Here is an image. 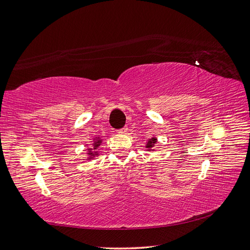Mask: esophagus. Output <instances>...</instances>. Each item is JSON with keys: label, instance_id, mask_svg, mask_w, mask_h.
I'll list each match as a JSON object with an SVG mask.
<instances>
[{"label": "esophagus", "instance_id": "1", "mask_svg": "<svg viewBox=\"0 0 250 250\" xmlns=\"http://www.w3.org/2000/svg\"><path fill=\"white\" fill-rule=\"evenodd\" d=\"M127 130H129V129H127V126H124L123 127V129H120V130H118V134H126V132H127Z\"/></svg>", "mask_w": 250, "mask_h": 250}]
</instances>
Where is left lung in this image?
Wrapping results in <instances>:
<instances>
[{
  "label": "left lung",
  "mask_w": 250,
  "mask_h": 250,
  "mask_svg": "<svg viewBox=\"0 0 250 250\" xmlns=\"http://www.w3.org/2000/svg\"><path fill=\"white\" fill-rule=\"evenodd\" d=\"M156 142H157V138H156V137H153V138H151V139H148L147 142H146V148H147L148 151H151V149L153 148V146H155Z\"/></svg>",
  "instance_id": "left-lung-1"
}]
</instances>
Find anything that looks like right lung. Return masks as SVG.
<instances>
[{"mask_svg": "<svg viewBox=\"0 0 250 250\" xmlns=\"http://www.w3.org/2000/svg\"><path fill=\"white\" fill-rule=\"evenodd\" d=\"M102 139L101 138H97V137H95L94 138V142H93V146L92 147H90V148H88V155H89V159H93L95 156H97L98 155V152H96V149L98 148V146H101V144H102Z\"/></svg>", "mask_w": 250, "mask_h": 250, "instance_id": "add662e5", "label": "right lung"}]
</instances>
